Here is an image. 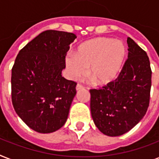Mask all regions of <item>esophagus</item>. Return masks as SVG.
I'll use <instances>...</instances> for the list:
<instances>
[{"label":"esophagus","mask_w":159,"mask_h":159,"mask_svg":"<svg viewBox=\"0 0 159 159\" xmlns=\"http://www.w3.org/2000/svg\"><path fill=\"white\" fill-rule=\"evenodd\" d=\"M81 89H83V87H82L81 84H77V87H76V90H77V91H79V90Z\"/></svg>","instance_id":"obj_1"}]
</instances>
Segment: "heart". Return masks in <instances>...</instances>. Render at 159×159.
Segmentation results:
<instances>
[{"label":"heart","mask_w":159,"mask_h":159,"mask_svg":"<svg viewBox=\"0 0 159 159\" xmlns=\"http://www.w3.org/2000/svg\"><path fill=\"white\" fill-rule=\"evenodd\" d=\"M127 50L123 42L98 37L85 41L74 52V57L65 59L67 72L72 79L87 74L95 85L106 86L115 82L125 62Z\"/></svg>","instance_id":"1"}]
</instances>
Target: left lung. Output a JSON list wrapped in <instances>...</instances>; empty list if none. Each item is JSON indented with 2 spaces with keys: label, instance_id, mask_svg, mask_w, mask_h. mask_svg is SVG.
Here are the masks:
<instances>
[{
  "label": "left lung",
  "instance_id": "8db88e82",
  "mask_svg": "<svg viewBox=\"0 0 159 159\" xmlns=\"http://www.w3.org/2000/svg\"><path fill=\"white\" fill-rule=\"evenodd\" d=\"M127 43L128 59L118 78L101 89L90 90L93 121L102 133L111 137L133 129L143 119L149 105V58L129 37Z\"/></svg>",
  "mask_w": 159,
  "mask_h": 159
}]
</instances>
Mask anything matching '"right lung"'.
<instances>
[{"instance_id":"add662e5","label":"right lung","mask_w":159,"mask_h":159,"mask_svg":"<svg viewBox=\"0 0 159 159\" xmlns=\"http://www.w3.org/2000/svg\"><path fill=\"white\" fill-rule=\"evenodd\" d=\"M77 36L46 30L20 52L11 70L12 104L19 117L36 132L48 134L67 121L77 83L62 76L65 57Z\"/></svg>"}]
</instances>
